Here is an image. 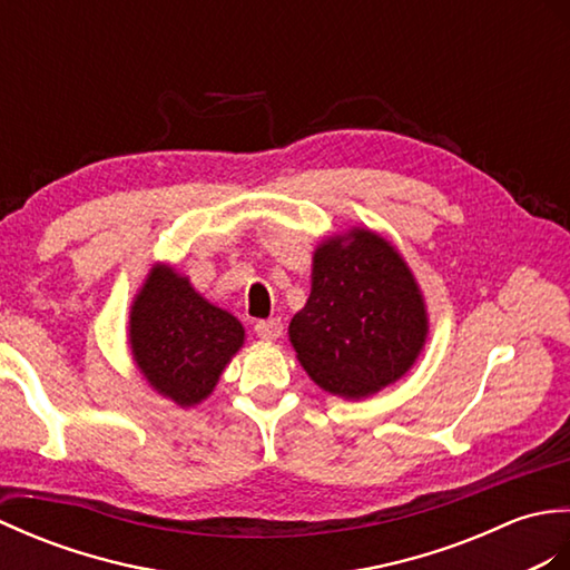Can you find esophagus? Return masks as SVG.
Listing matches in <instances>:
<instances>
[{"mask_svg":"<svg viewBox=\"0 0 570 570\" xmlns=\"http://www.w3.org/2000/svg\"><path fill=\"white\" fill-rule=\"evenodd\" d=\"M253 328H256V334L265 341H275V338L283 336V322L281 320H265V322H258Z\"/></svg>","mask_w":570,"mask_h":570,"instance_id":"obj_1","label":"esophagus"}]
</instances>
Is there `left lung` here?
Returning <instances> with one entry per match:
<instances>
[{
    "instance_id": "obj_1",
    "label": "left lung",
    "mask_w": 570,
    "mask_h": 570,
    "mask_svg": "<svg viewBox=\"0 0 570 570\" xmlns=\"http://www.w3.org/2000/svg\"><path fill=\"white\" fill-rule=\"evenodd\" d=\"M287 334L314 383L363 400L395 385L420 358L426 302L402 253L377 232L351 226L314 248L312 293Z\"/></svg>"
}]
</instances>
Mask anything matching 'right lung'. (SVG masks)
Segmentation results:
<instances>
[{"mask_svg": "<svg viewBox=\"0 0 570 570\" xmlns=\"http://www.w3.org/2000/svg\"><path fill=\"white\" fill-rule=\"evenodd\" d=\"M244 341V324L202 297L170 263H154L134 295L131 358L144 381L183 410L212 395Z\"/></svg>", "mask_w": 570, "mask_h": 570, "instance_id": "1", "label": "right lung"}]
</instances>
